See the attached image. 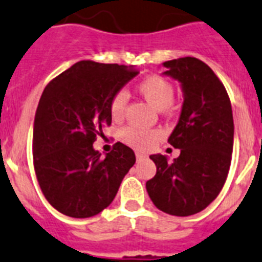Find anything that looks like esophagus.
<instances>
[{"mask_svg": "<svg viewBox=\"0 0 262 262\" xmlns=\"http://www.w3.org/2000/svg\"><path fill=\"white\" fill-rule=\"evenodd\" d=\"M135 155H136V159H138V160H140V159H144V158H147V155H146V154L139 152V151H138V152H136Z\"/></svg>", "mask_w": 262, "mask_h": 262, "instance_id": "esophagus-1", "label": "esophagus"}]
</instances>
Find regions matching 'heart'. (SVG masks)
<instances>
[{
    "label": "heart",
    "instance_id": "obj_1",
    "mask_svg": "<svg viewBox=\"0 0 262 262\" xmlns=\"http://www.w3.org/2000/svg\"><path fill=\"white\" fill-rule=\"evenodd\" d=\"M138 91L148 100L156 110H160L162 114L171 115L175 113L173 98L175 87L168 79L160 75H149L138 83ZM128 103V95L124 91H118L110 100V115L115 122H122L124 119ZM162 138L160 129H142L136 127H127L123 129L122 139L138 149H148L159 142Z\"/></svg>",
    "mask_w": 262,
    "mask_h": 262
}]
</instances>
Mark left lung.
Listing matches in <instances>:
<instances>
[{
    "mask_svg": "<svg viewBox=\"0 0 262 262\" xmlns=\"http://www.w3.org/2000/svg\"><path fill=\"white\" fill-rule=\"evenodd\" d=\"M167 75L184 91L182 115L168 143L180 148L169 163L151 155L156 175L146 183L156 208L172 216H191L217 198L227 180L233 151V115L224 84L211 67L193 57L164 62Z\"/></svg>",
    "mask_w": 262,
    "mask_h": 262,
    "instance_id": "1",
    "label": "left lung"
}]
</instances>
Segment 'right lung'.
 <instances>
[{
  "instance_id": "right-lung-1",
  "label": "right lung",
  "mask_w": 262,
  "mask_h": 262,
  "mask_svg": "<svg viewBox=\"0 0 262 262\" xmlns=\"http://www.w3.org/2000/svg\"><path fill=\"white\" fill-rule=\"evenodd\" d=\"M139 71L80 61L50 80L37 107L33 164L46 200L75 219L95 216L113 203L135 154L118 142L100 158L93 148L111 124L110 100Z\"/></svg>"
}]
</instances>
